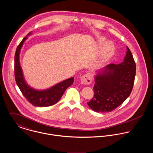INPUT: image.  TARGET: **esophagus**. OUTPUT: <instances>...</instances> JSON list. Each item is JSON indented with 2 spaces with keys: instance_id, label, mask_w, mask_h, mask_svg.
<instances>
[{
  "instance_id": "1",
  "label": "esophagus",
  "mask_w": 153,
  "mask_h": 153,
  "mask_svg": "<svg viewBox=\"0 0 153 153\" xmlns=\"http://www.w3.org/2000/svg\"><path fill=\"white\" fill-rule=\"evenodd\" d=\"M92 77L90 74H85L82 76L80 79V82L82 84L88 85L91 83Z\"/></svg>"
}]
</instances>
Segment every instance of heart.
Segmentation results:
<instances>
[{
	"mask_svg": "<svg viewBox=\"0 0 153 153\" xmlns=\"http://www.w3.org/2000/svg\"><path fill=\"white\" fill-rule=\"evenodd\" d=\"M105 38L104 37H99L96 39V43L98 46L102 45L100 48L99 57L96 65H101L105 63L110 59L114 54L115 47L113 43L111 41H106L105 43Z\"/></svg>",
	"mask_w": 153,
	"mask_h": 153,
	"instance_id": "1",
	"label": "heart"
}]
</instances>
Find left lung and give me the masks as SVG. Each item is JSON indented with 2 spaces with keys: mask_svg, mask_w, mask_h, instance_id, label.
<instances>
[{
  "mask_svg": "<svg viewBox=\"0 0 153 153\" xmlns=\"http://www.w3.org/2000/svg\"><path fill=\"white\" fill-rule=\"evenodd\" d=\"M123 61L110 64L97 71L94 97L87 102L97 112H108L121 105L130 95L134 82L136 63L129 48Z\"/></svg>",
  "mask_w": 153,
  "mask_h": 153,
  "instance_id": "left-lung-1",
  "label": "left lung"
}]
</instances>
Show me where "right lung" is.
I'll return each instance as SVG.
<instances>
[{
	"label": "right lung",
	"instance_id": "obj_1",
	"mask_svg": "<svg viewBox=\"0 0 153 153\" xmlns=\"http://www.w3.org/2000/svg\"><path fill=\"white\" fill-rule=\"evenodd\" d=\"M31 34V32L27 36ZM27 39V36L24 38L16 51L14 56V76L17 85L25 98L32 105L38 107L53 105L59 101L65 90L73 84L74 78L71 77L45 90H38L30 87L25 80L20 63L21 49Z\"/></svg>",
	"mask_w": 153,
	"mask_h": 153
}]
</instances>
